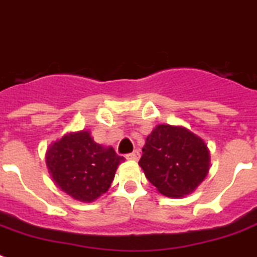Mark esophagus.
Wrapping results in <instances>:
<instances>
[{
    "instance_id": "1",
    "label": "esophagus",
    "mask_w": 257,
    "mask_h": 257,
    "mask_svg": "<svg viewBox=\"0 0 257 257\" xmlns=\"http://www.w3.org/2000/svg\"><path fill=\"white\" fill-rule=\"evenodd\" d=\"M139 158H140L139 150H135V152H132V153L126 156V160H129V161H139Z\"/></svg>"
}]
</instances>
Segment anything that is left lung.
I'll return each instance as SVG.
<instances>
[{"instance_id": "8db88e82", "label": "left lung", "mask_w": 257, "mask_h": 257, "mask_svg": "<svg viewBox=\"0 0 257 257\" xmlns=\"http://www.w3.org/2000/svg\"><path fill=\"white\" fill-rule=\"evenodd\" d=\"M139 165L158 193L182 198L207 177L210 150L202 137L182 125L160 124L147 137Z\"/></svg>"}]
</instances>
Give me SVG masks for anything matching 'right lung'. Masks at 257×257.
<instances>
[{
    "label": "right lung",
    "mask_w": 257,
    "mask_h": 257,
    "mask_svg": "<svg viewBox=\"0 0 257 257\" xmlns=\"http://www.w3.org/2000/svg\"><path fill=\"white\" fill-rule=\"evenodd\" d=\"M124 161L112 147L95 143L87 129L66 133L46 152L47 170L56 187L83 203L107 193Z\"/></svg>",
    "instance_id": "add662e5"
}]
</instances>
